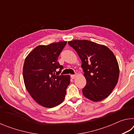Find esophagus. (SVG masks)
<instances>
[{"label":"esophagus","instance_id":"34e87169","mask_svg":"<svg viewBox=\"0 0 134 134\" xmlns=\"http://www.w3.org/2000/svg\"><path fill=\"white\" fill-rule=\"evenodd\" d=\"M76 76H77L76 74H75V75H74V74H71V75H70V77H71V78L72 79H75V77H76Z\"/></svg>","mask_w":134,"mask_h":134}]
</instances>
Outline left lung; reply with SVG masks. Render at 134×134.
I'll list each match as a JSON object with an SVG mask.
<instances>
[{
  "instance_id": "obj_1",
  "label": "left lung",
  "mask_w": 134,
  "mask_h": 134,
  "mask_svg": "<svg viewBox=\"0 0 134 134\" xmlns=\"http://www.w3.org/2000/svg\"><path fill=\"white\" fill-rule=\"evenodd\" d=\"M69 44L78 54L86 79L83 94L86 98L99 102L109 96L118 83V63L114 54L103 45L88 40H74Z\"/></svg>"
}]
</instances>
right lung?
Here are the masks:
<instances>
[{
  "mask_svg": "<svg viewBox=\"0 0 134 134\" xmlns=\"http://www.w3.org/2000/svg\"><path fill=\"white\" fill-rule=\"evenodd\" d=\"M66 41L39 45L25 58L23 77L27 91L36 102L51 108L62 103L70 82L69 75H60L63 67L57 62Z\"/></svg>",
  "mask_w": 134,
  "mask_h": 134,
  "instance_id": "add662e5",
  "label": "right lung"
}]
</instances>
